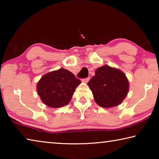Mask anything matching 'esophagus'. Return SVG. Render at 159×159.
<instances>
[{
  "label": "esophagus",
  "mask_w": 159,
  "mask_h": 159,
  "mask_svg": "<svg viewBox=\"0 0 159 159\" xmlns=\"http://www.w3.org/2000/svg\"><path fill=\"white\" fill-rule=\"evenodd\" d=\"M89 80H90V77H88V78H86V79H82V81L83 82V83H88V81H89Z\"/></svg>",
  "instance_id": "obj_1"
}]
</instances>
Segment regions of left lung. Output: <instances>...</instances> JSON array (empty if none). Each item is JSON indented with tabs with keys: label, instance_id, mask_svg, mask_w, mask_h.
Instances as JSON below:
<instances>
[{
	"label": "left lung",
	"instance_id": "1",
	"mask_svg": "<svg viewBox=\"0 0 159 159\" xmlns=\"http://www.w3.org/2000/svg\"><path fill=\"white\" fill-rule=\"evenodd\" d=\"M94 99L104 108L118 106L127 96L129 83L120 70L108 65L99 67L95 75L88 83Z\"/></svg>",
	"mask_w": 159,
	"mask_h": 159
}]
</instances>
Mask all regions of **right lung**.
<instances>
[{
	"instance_id": "1",
	"label": "right lung",
	"mask_w": 159,
	"mask_h": 159,
	"mask_svg": "<svg viewBox=\"0 0 159 159\" xmlns=\"http://www.w3.org/2000/svg\"><path fill=\"white\" fill-rule=\"evenodd\" d=\"M80 83L71 72L60 69L41 77L36 85L37 93L45 105L60 108L69 103Z\"/></svg>"
}]
</instances>
